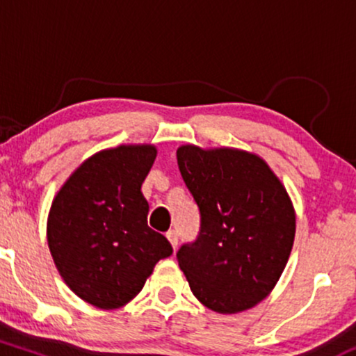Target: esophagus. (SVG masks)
Returning <instances> with one entry per match:
<instances>
[{"mask_svg": "<svg viewBox=\"0 0 356 356\" xmlns=\"http://www.w3.org/2000/svg\"><path fill=\"white\" fill-rule=\"evenodd\" d=\"M167 239H169L170 246H172L174 249L177 248V243H179V234H177V231L170 229L169 232H167Z\"/></svg>", "mask_w": 356, "mask_h": 356, "instance_id": "1", "label": "esophagus"}]
</instances>
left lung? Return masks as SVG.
<instances>
[{"label": "left lung", "mask_w": 356, "mask_h": 356, "mask_svg": "<svg viewBox=\"0 0 356 356\" xmlns=\"http://www.w3.org/2000/svg\"><path fill=\"white\" fill-rule=\"evenodd\" d=\"M177 164L201 211V231L179 249V268L212 312H246L273 291L291 254V199L266 161L246 150L187 144Z\"/></svg>", "instance_id": "left-lung-1"}]
</instances>
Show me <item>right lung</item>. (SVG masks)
I'll return each instance as SVG.
<instances>
[{
    "instance_id": "obj_1",
    "label": "right lung",
    "mask_w": 356,
    "mask_h": 356,
    "mask_svg": "<svg viewBox=\"0 0 356 356\" xmlns=\"http://www.w3.org/2000/svg\"><path fill=\"white\" fill-rule=\"evenodd\" d=\"M157 149L130 144L93 154L53 199L47 222L51 257L68 288L100 309H117L144 288L154 266L172 254L147 226L140 187Z\"/></svg>"
}]
</instances>
